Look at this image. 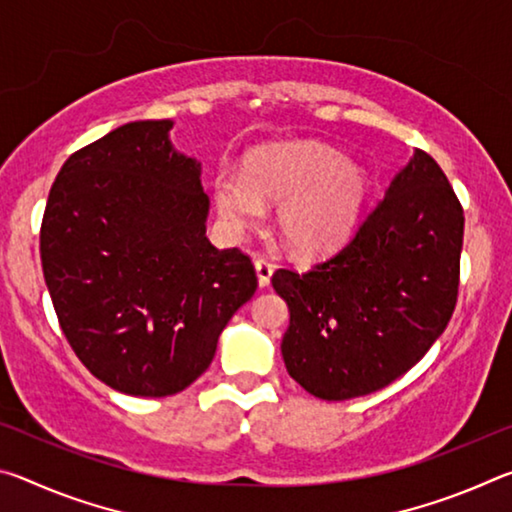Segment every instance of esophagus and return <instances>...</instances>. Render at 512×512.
<instances>
[{"mask_svg": "<svg viewBox=\"0 0 512 512\" xmlns=\"http://www.w3.org/2000/svg\"><path fill=\"white\" fill-rule=\"evenodd\" d=\"M255 271H257V282L259 287H268L271 284V277H273V271L275 266L271 262H266V259H255Z\"/></svg>", "mask_w": 512, "mask_h": 512, "instance_id": "esophagus-1", "label": "esophagus"}]
</instances>
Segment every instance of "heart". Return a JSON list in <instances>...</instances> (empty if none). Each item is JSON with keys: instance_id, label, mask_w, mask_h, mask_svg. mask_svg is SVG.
<instances>
[{"instance_id": "heart-1", "label": "heart", "mask_w": 512, "mask_h": 512, "mask_svg": "<svg viewBox=\"0 0 512 512\" xmlns=\"http://www.w3.org/2000/svg\"><path fill=\"white\" fill-rule=\"evenodd\" d=\"M370 180L361 164L334 146L305 140L250 151L241 176L221 169L212 196L225 228L246 232L280 205L277 228L293 253L325 257L339 250L359 223Z\"/></svg>"}]
</instances>
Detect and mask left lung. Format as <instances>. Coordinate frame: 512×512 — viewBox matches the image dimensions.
<instances>
[{"mask_svg":"<svg viewBox=\"0 0 512 512\" xmlns=\"http://www.w3.org/2000/svg\"><path fill=\"white\" fill-rule=\"evenodd\" d=\"M463 225L443 169L415 151L339 253L307 273L273 275L289 305V375L314 397L341 402L411 370L454 314Z\"/></svg>","mask_w":512,"mask_h":512,"instance_id":"1","label":"left lung"}]
</instances>
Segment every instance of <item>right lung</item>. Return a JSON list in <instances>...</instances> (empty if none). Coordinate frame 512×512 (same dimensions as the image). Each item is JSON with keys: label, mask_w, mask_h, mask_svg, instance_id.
Instances as JSON below:
<instances>
[{"label": "right lung", "mask_w": 512, "mask_h": 512, "mask_svg": "<svg viewBox=\"0 0 512 512\" xmlns=\"http://www.w3.org/2000/svg\"><path fill=\"white\" fill-rule=\"evenodd\" d=\"M171 128L131 121L69 155L40 228L65 339L94 377L135 397L194 384L257 289L250 257L205 237L201 162L173 149Z\"/></svg>", "instance_id": "add662e5"}]
</instances>
